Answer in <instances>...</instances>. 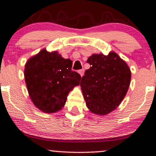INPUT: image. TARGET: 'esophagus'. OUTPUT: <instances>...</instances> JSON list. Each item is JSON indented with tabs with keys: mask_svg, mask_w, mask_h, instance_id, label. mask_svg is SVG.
<instances>
[{
	"mask_svg": "<svg viewBox=\"0 0 156 156\" xmlns=\"http://www.w3.org/2000/svg\"><path fill=\"white\" fill-rule=\"evenodd\" d=\"M78 73H79V74H80V76L82 77V76H83V73H84V69H80V70L78 71Z\"/></svg>",
	"mask_w": 156,
	"mask_h": 156,
	"instance_id": "obj_1",
	"label": "esophagus"
}]
</instances>
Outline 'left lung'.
<instances>
[{
    "mask_svg": "<svg viewBox=\"0 0 156 156\" xmlns=\"http://www.w3.org/2000/svg\"><path fill=\"white\" fill-rule=\"evenodd\" d=\"M91 65L82 77L80 86L89 110L106 115L119 106L126 95L131 79L128 64L115 52L105 55L92 54Z\"/></svg>",
    "mask_w": 156,
    "mask_h": 156,
    "instance_id": "obj_1",
    "label": "left lung"
}]
</instances>
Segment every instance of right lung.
Returning <instances> with one entry per match:
<instances>
[{
  "mask_svg": "<svg viewBox=\"0 0 156 156\" xmlns=\"http://www.w3.org/2000/svg\"><path fill=\"white\" fill-rule=\"evenodd\" d=\"M73 62L57 51L42 49L25 65L27 89L33 103L42 112H58L65 105L68 94L79 85L81 77L71 69Z\"/></svg>",
  "mask_w": 156,
  "mask_h": 156,
  "instance_id": "obj_1",
  "label": "right lung"
}]
</instances>
